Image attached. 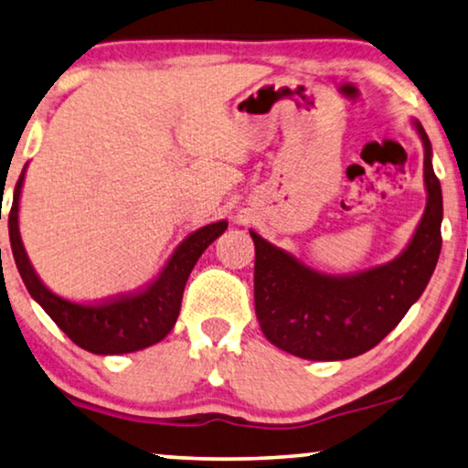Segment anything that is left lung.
<instances>
[{
	"label": "left lung",
	"mask_w": 468,
	"mask_h": 468,
	"mask_svg": "<svg viewBox=\"0 0 468 468\" xmlns=\"http://www.w3.org/2000/svg\"><path fill=\"white\" fill-rule=\"evenodd\" d=\"M411 123L424 146L426 208L392 261L349 274L322 272L249 229L255 315L274 347L304 360H349L383 341L424 293L441 253L443 196L431 140L418 119Z\"/></svg>",
	"instance_id": "1"
}]
</instances>
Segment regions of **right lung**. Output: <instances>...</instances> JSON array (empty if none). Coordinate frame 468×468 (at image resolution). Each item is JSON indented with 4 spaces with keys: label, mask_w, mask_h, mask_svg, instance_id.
Segmentation results:
<instances>
[{
    "label": "right lung",
    "mask_w": 468,
    "mask_h": 468,
    "mask_svg": "<svg viewBox=\"0 0 468 468\" xmlns=\"http://www.w3.org/2000/svg\"><path fill=\"white\" fill-rule=\"evenodd\" d=\"M25 172H27V165L23 168L15 187L8 229L12 255H15L16 268L31 298L47 311V315L79 347L98 356L132 354V351L146 349L168 336L176 324L178 311H181L183 290L189 279V272L194 271L204 249L217 236L226 232L228 221L221 219L208 223V226L191 232L172 251L157 277L143 290L123 293V296L98 304L72 303V300L61 298L59 293L44 285V281L37 277L36 268L31 266L27 251H25L21 229H18V204H21Z\"/></svg>",
    "instance_id": "add662e5"
}]
</instances>
